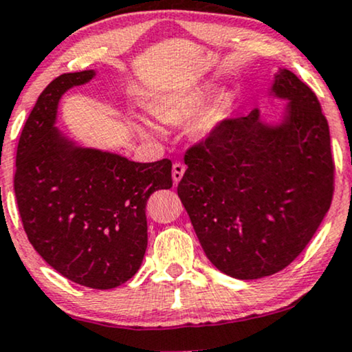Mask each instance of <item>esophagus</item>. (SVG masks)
<instances>
[{
  "label": "esophagus",
  "instance_id": "34e87169",
  "mask_svg": "<svg viewBox=\"0 0 352 352\" xmlns=\"http://www.w3.org/2000/svg\"><path fill=\"white\" fill-rule=\"evenodd\" d=\"M185 173V166L182 162H175L172 167V179H173V184H179L182 180V177H184Z\"/></svg>",
  "mask_w": 352,
  "mask_h": 352
}]
</instances>
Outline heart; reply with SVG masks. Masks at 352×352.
Returning a JSON list of instances; mask_svg holds the SVG:
<instances>
[{
  "label": "heart",
  "instance_id": "heart-1",
  "mask_svg": "<svg viewBox=\"0 0 352 352\" xmlns=\"http://www.w3.org/2000/svg\"><path fill=\"white\" fill-rule=\"evenodd\" d=\"M209 96H211V86L201 84V86H193L184 89L180 92L164 96L151 104V112L157 120L164 123H180L193 117L199 112L206 104ZM229 113V104L226 100H216L209 104L201 113L198 115L193 122V131L198 136L208 138L221 126L226 117ZM138 130L143 133L155 131V126L149 120L138 118L136 120Z\"/></svg>",
  "mask_w": 352,
  "mask_h": 352
}]
</instances>
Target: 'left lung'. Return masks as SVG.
I'll return each instance as SVG.
<instances>
[{"label": "left lung", "mask_w": 352, "mask_h": 352, "mask_svg": "<svg viewBox=\"0 0 352 352\" xmlns=\"http://www.w3.org/2000/svg\"><path fill=\"white\" fill-rule=\"evenodd\" d=\"M271 92L289 100L270 126L255 109L226 118L186 149L179 197L212 265L237 279L291 265L330 209L335 162L330 128L315 92L281 69Z\"/></svg>", "instance_id": "1"}]
</instances>
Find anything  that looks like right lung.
<instances>
[{
    "instance_id": "obj_1",
    "label": "right lung",
    "mask_w": 352,
    "mask_h": 352,
    "mask_svg": "<svg viewBox=\"0 0 352 352\" xmlns=\"http://www.w3.org/2000/svg\"><path fill=\"white\" fill-rule=\"evenodd\" d=\"M94 74H61L40 94L17 144L14 193L29 242L53 270L81 286L112 289L143 263L146 203L172 188V162L79 148L56 130L60 97Z\"/></svg>"
}]
</instances>
